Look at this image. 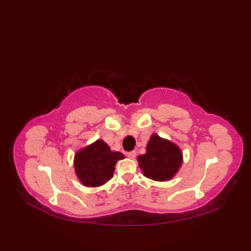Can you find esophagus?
<instances>
[{
  "instance_id": "esophagus-1",
  "label": "esophagus",
  "mask_w": 251,
  "mask_h": 251,
  "mask_svg": "<svg viewBox=\"0 0 251 251\" xmlns=\"http://www.w3.org/2000/svg\"><path fill=\"white\" fill-rule=\"evenodd\" d=\"M126 155H127V157H129V158H135V157H136V151L127 152Z\"/></svg>"
}]
</instances>
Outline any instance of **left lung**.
<instances>
[{"mask_svg": "<svg viewBox=\"0 0 251 251\" xmlns=\"http://www.w3.org/2000/svg\"><path fill=\"white\" fill-rule=\"evenodd\" d=\"M139 166L146 177L155 181L172 179L182 164L180 149L154 134L148 143L147 153L138 156Z\"/></svg>", "mask_w": 251, "mask_h": 251, "instance_id": "1", "label": "left lung"}]
</instances>
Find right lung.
Listing matches in <instances>:
<instances>
[{
    "label": "right lung",
    "instance_id": "add662e5",
    "mask_svg": "<svg viewBox=\"0 0 251 251\" xmlns=\"http://www.w3.org/2000/svg\"><path fill=\"white\" fill-rule=\"evenodd\" d=\"M123 158L121 152H112L105 142L97 140L76 153L74 168L84 185L99 186L113 177L115 164Z\"/></svg>",
    "mask_w": 251,
    "mask_h": 251
}]
</instances>
